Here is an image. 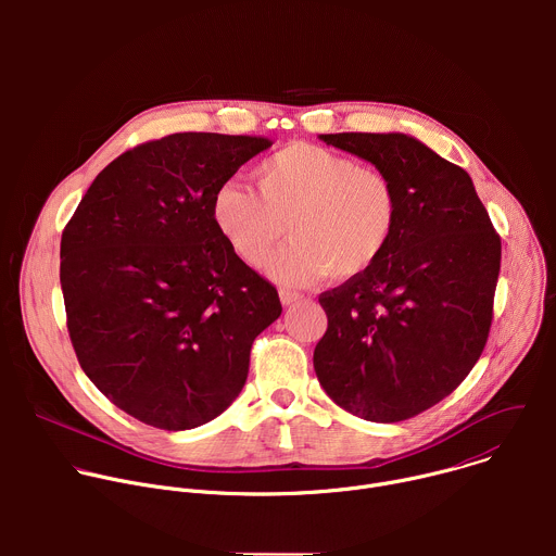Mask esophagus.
Here are the masks:
<instances>
[{"mask_svg":"<svg viewBox=\"0 0 556 556\" xmlns=\"http://www.w3.org/2000/svg\"><path fill=\"white\" fill-rule=\"evenodd\" d=\"M279 299H281V303H283V305H290V303L299 301V299H301V294H299V292H294V290L281 288V290H279Z\"/></svg>","mask_w":556,"mask_h":556,"instance_id":"1","label":"esophagus"}]
</instances>
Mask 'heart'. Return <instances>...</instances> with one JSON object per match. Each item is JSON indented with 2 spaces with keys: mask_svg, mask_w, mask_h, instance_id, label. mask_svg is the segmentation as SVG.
<instances>
[{
  "mask_svg": "<svg viewBox=\"0 0 556 556\" xmlns=\"http://www.w3.org/2000/svg\"><path fill=\"white\" fill-rule=\"evenodd\" d=\"M257 191L226 180L211 198V217L228 249L264 266L288 224L292 242L268 266L281 283L321 277L350 281L387 253L401 219V200L378 167L309 142H290L255 167Z\"/></svg>",
  "mask_w": 556,
  "mask_h": 556,
  "instance_id": "obj_1",
  "label": "heart"
}]
</instances>
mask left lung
Masks as SVG:
<instances>
[{
  "label": "left lung",
  "mask_w": 556,
  "mask_h": 556,
  "mask_svg": "<svg viewBox=\"0 0 556 556\" xmlns=\"http://www.w3.org/2000/svg\"><path fill=\"white\" fill-rule=\"evenodd\" d=\"M384 172L399 230L365 275L321 292L328 330L314 371L330 399L371 422L409 420L459 387L480 361L502 240L470 176L405 134H321Z\"/></svg>",
  "instance_id": "obj_1"
}]
</instances>
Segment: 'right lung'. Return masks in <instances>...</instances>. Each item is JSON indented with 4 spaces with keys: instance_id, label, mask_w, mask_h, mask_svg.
I'll return each mask as SVG.
<instances>
[{
    "instance_id": "1",
    "label": "right lung",
    "mask_w": 556,
    "mask_h": 556,
    "mask_svg": "<svg viewBox=\"0 0 556 556\" xmlns=\"http://www.w3.org/2000/svg\"><path fill=\"white\" fill-rule=\"evenodd\" d=\"M270 144L208 131L136 144L63 228L59 277L78 365L149 427L185 431L226 412L253 341L279 319L277 288L211 217L213 191Z\"/></svg>"
}]
</instances>
